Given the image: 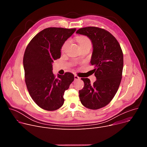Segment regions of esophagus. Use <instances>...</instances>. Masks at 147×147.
<instances>
[{
    "label": "esophagus",
    "mask_w": 147,
    "mask_h": 147,
    "mask_svg": "<svg viewBox=\"0 0 147 147\" xmlns=\"http://www.w3.org/2000/svg\"><path fill=\"white\" fill-rule=\"evenodd\" d=\"M78 79H80V77L78 76H76V75H74V80H78Z\"/></svg>",
    "instance_id": "1"
}]
</instances>
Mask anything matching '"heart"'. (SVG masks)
Segmentation results:
<instances>
[{"label":"heart","mask_w":147,"mask_h":147,"mask_svg":"<svg viewBox=\"0 0 147 147\" xmlns=\"http://www.w3.org/2000/svg\"><path fill=\"white\" fill-rule=\"evenodd\" d=\"M77 40L78 42V43L81 47H82L84 46H86L87 45H88V44H91V40L90 39L86 36H79L77 38ZM68 44H69V41H66V42L63 45L62 47H61V51L62 52H65L68 46Z\"/></svg>","instance_id":"heart-1"}]
</instances>
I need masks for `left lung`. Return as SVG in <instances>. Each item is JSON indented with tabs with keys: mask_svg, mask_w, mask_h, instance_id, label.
I'll return each mask as SVG.
<instances>
[{
	"mask_svg": "<svg viewBox=\"0 0 147 147\" xmlns=\"http://www.w3.org/2000/svg\"><path fill=\"white\" fill-rule=\"evenodd\" d=\"M76 33L87 36L92 42L91 65L96 78L93 84L88 78H81L84 86L79 91L80 99L87 108L98 109L109 104L118 90L122 78L123 52L115 37L106 30L87 27Z\"/></svg>",
	"mask_w": 147,
	"mask_h": 147,
	"instance_id": "8db88e82",
	"label": "left lung"
}]
</instances>
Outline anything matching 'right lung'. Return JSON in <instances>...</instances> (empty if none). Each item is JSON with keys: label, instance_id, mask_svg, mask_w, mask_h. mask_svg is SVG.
<instances>
[{"label": "right lung", "instance_id": "add662e5", "mask_svg": "<svg viewBox=\"0 0 147 147\" xmlns=\"http://www.w3.org/2000/svg\"><path fill=\"white\" fill-rule=\"evenodd\" d=\"M76 28L49 27L38 33L28 44L23 57L25 82L28 92L38 107L48 111L64 103V93L74 81L66 72L56 77L52 72L54 60L61 56V48Z\"/></svg>", "mask_w": 147, "mask_h": 147}]
</instances>
